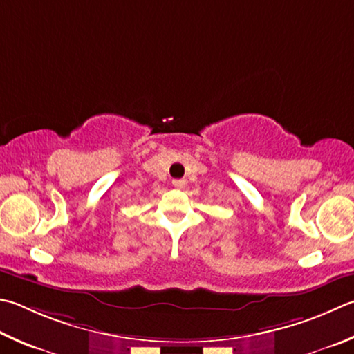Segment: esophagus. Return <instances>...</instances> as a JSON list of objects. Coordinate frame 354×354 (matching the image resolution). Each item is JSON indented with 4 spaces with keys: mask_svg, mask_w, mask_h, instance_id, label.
<instances>
[{
    "mask_svg": "<svg viewBox=\"0 0 354 354\" xmlns=\"http://www.w3.org/2000/svg\"><path fill=\"white\" fill-rule=\"evenodd\" d=\"M173 185H175L176 189H184L185 181H184V179H173Z\"/></svg>",
    "mask_w": 354,
    "mask_h": 354,
    "instance_id": "1",
    "label": "esophagus"
}]
</instances>
